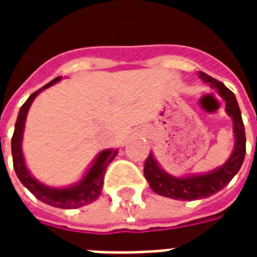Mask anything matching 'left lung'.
Listing matches in <instances>:
<instances>
[{
	"label": "left lung",
	"mask_w": 257,
	"mask_h": 257,
	"mask_svg": "<svg viewBox=\"0 0 257 257\" xmlns=\"http://www.w3.org/2000/svg\"><path fill=\"white\" fill-rule=\"evenodd\" d=\"M199 78L206 84H210L213 89L217 90L223 100L226 101V112L232 119V129H234V150L230 158L224 162V165L217 168L215 171L201 175H189L184 178H176L165 172L153 153L149 154L145 162V178L150 184L154 193L162 197H168L180 201H194V199L208 198L221 189H224L230 183L242 165L246 151V139H245V128H243L241 110L238 106L235 95L227 88L226 85L212 78L208 74L199 71Z\"/></svg>",
	"instance_id": "8db88e82"
}]
</instances>
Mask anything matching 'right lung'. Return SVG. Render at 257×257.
<instances>
[{
    "label": "right lung",
    "mask_w": 257,
    "mask_h": 257,
    "mask_svg": "<svg viewBox=\"0 0 257 257\" xmlns=\"http://www.w3.org/2000/svg\"><path fill=\"white\" fill-rule=\"evenodd\" d=\"M60 79H62V77L52 79L49 84L42 86L41 89L31 93L25 104L20 107L19 115H18L16 123H15L14 136H12V158H14V168L18 178L26 189L36 195V198L42 201L44 204L51 205L55 208L74 209V208H81L84 205L90 204V202H93L99 198L101 189H103V179H104L106 169L108 164L114 160V157L118 154V149H115V150L108 149V150H103L101 153H99V156L96 157L95 161L90 165L88 172L85 173L84 178L81 179L78 183L64 187V189L48 187L31 176L29 169L26 167L25 157H23V151H22V140H23V132H25L26 117H27L29 108H30L33 100L36 99V96L44 89H47L49 86L59 82Z\"/></svg>",
    "instance_id": "add662e5"
}]
</instances>
